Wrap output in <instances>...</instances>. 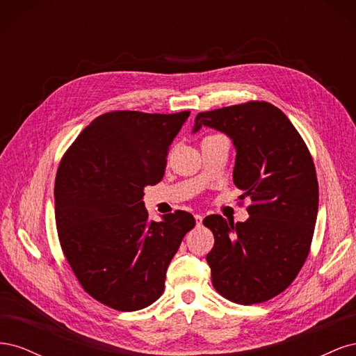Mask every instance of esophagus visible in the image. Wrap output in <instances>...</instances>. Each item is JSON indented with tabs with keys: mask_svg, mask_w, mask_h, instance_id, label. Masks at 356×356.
Wrapping results in <instances>:
<instances>
[{
	"mask_svg": "<svg viewBox=\"0 0 356 356\" xmlns=\"http://www.w3.org/2000/svg\"><path fill=\"white\" fill-rule=\"evenodd\" d=\"M195 218H196V224H197V225H202V221H203V215H200V213H196V215H195Z\"/></svg>",
	"mask_w": 356,
	"mask_h": 356,
	"instance_id": "esophagus-1",
	"label": "esophagus"
}]
</instances>
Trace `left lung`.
I'll return each mask as SVG.
<instances>
[{"mask_svg":"<svg viewBox=\"0 0 356 356\" xmlns=\"http://www.w3.org/2000/svg\"><path fill=\"white\" fill-rule=\"evenodd\" d=\"M195 131L209 126L233 139L234 186L251 197L245 222L209 215L207 255L212 285L238 305H255L285 291L303 267L314 239L319 188L303 138L277 106L266 101L199 113Z\"/></svg>","mask_w":356,"mask_h":356,"instance_id":"obj_1","label":"left lung"}]
</instances>
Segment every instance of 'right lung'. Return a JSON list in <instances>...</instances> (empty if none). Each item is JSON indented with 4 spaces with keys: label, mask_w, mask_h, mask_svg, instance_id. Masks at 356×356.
<instances>
[{
    "label": "right lung",
    "mask_w": 356,
    "mask_h": 356,
    "mask_svg": "<svg viewBox=\"0 0 356 356\" xmlns=\"http://www.w3.org/2000/svg\"><path fill=\"white\" fill-rule=\"evenodd\" d=\"M190 111L105 113L63 154L55 181L60 248L83 289L120 312L144 309L165 289L168 266L195 217L148 218L144 187L163 178L169 147Z\"/></svg>",
    "instance_id": "obj_1"
}]
</instances>
